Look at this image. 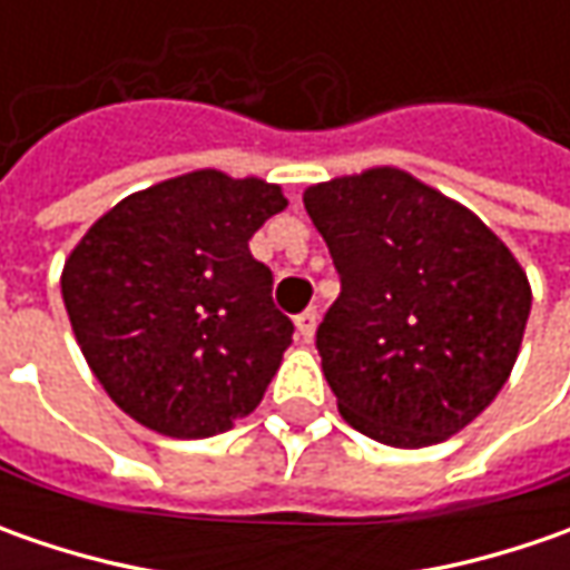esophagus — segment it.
I'll use <instances>...</instances> for the list:
<instances>
[{
  "label": "esophagus",
  "instance_id": "1",
  "mask_svg": "<svg viewBox=\"0 0 570 570\" xmlns=\"http://www.w3.org/2000/svg\"><path fill=\"white\" fill-rule=\"evenodd\" d=\"M317 307H307L304 314H297L295 317V326H297V336H301V342H311L314 340V333H317Z\"/></svg>",
  "mask_w": 570,
  "mask_h": 570
}]
</instances>
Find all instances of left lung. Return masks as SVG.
Instances as JSON below:
<instances>
[{
	"label": "left lung",
	"mask_w": 570,
	"mask_h": 570,
	"mask_svg": "<svg viewBox=\"0 0 570 570\" xmlns=\"http://www.w3.org/2000/svg\"><path fill=\"white\" fill-rule=\"evenodd\" d=\"M342 292L317 330L342 419L390 448L466 428L511 377L530 282L470 208L400 167L304 193Z\"/></svg>",
	"instance_id": "8db88e82"
}]
</instances>
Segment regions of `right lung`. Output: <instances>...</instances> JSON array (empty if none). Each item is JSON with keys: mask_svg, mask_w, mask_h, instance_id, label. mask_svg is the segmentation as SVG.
<instances>
[{"mask_svg": "<svg viewBox=\"0 0 570 570\" xmlns=\"http://www.w3.org/2000/svg\"><path fill=\"white\" fill-rule=\"evenodd\" d=\"M282 187L193 170L126 196L69 253L62 301L107 396L167 438H212L250 415L292 345L250 237Z\"/></svg>", "mask_w": 570, "mask_h": 570, "instance_id": "obj_1", "label": "right lung"}]
</instances>
